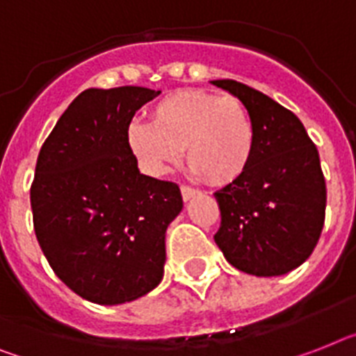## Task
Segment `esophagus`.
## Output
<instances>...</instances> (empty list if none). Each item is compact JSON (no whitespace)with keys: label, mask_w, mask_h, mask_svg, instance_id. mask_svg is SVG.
<instances>
[{"label":"esophagus","mask_w":356,"mask_h":356,"mask_svg":"<svg viewBox=\"0 0 356 356\" xmlns=\"http://www.w3.org/2000/svg\"><path fill=\"white\" fill-rule=\"evenodd\" d=\"M181 196H184V200L187 202V200L195 198L196 195H198V189H195V187H189V185H181Z\"/></svg>","instance_id":"obj_1"}]
</instances>
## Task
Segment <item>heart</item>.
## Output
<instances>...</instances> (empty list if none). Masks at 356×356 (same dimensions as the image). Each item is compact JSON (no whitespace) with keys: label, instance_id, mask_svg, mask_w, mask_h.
I'll return each mask as SVG.
<instances>
[{"label":"heart","instance_id":"obj_1","mask_svg":"<svg viewBox=\"0 0 356 356\" xmlns=\"http://www.w3.org/2000/svg\"><path fill=\"white\" fill-rule=\"evenodd\" d=\"M127 145L143 171L165 175L185 151L196 175L213 185L242 178L254 154V123L233 94L180 90L161 98L151 123L132 122Z\"/></svg>","mask_w":356,"mask_h":356}]
</instances>
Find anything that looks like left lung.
I'll return each instance as SVG.
<instances>
[{
    "label": "left lung",
    "instance_id": "obj_1",
    "mask_svg": "<svg viewBox=\"0 0 356 356\" xmlns=\"http://www.w3.org/2000/svg\"><path fill=\"white\" fill-rule=\"evenodd\" d=\"M213 85L234 94L254 123V154L242 178L214 193L225 260L254 277H278L304 264L325 220V180L302 122L260 90L234 79Z\"/></svg>",
    "mask_w": 356,
    "mask_h": 356
}]
</instances>
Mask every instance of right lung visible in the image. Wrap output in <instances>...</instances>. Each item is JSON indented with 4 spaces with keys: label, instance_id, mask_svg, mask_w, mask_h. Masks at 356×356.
<instances>
[{
    "label": "right lung",
    "instance_id": "1",
    "mask_svg": "<svg viewBox=\"0 0 356 356\" xmlns=\"http://www.w3.org/2000/svg\"><path fill=\"white\" fill-rule=\"evenodd\" d=\"M160 90L87 89L40 149L31 185L34 233L69 289L102 305L136 300L160 284L167 225L184 207L175 181L138 169L127 127Z\"/></svg>",
    "mask_w": 356,
    "mask_h": 356
}]
</instances>
